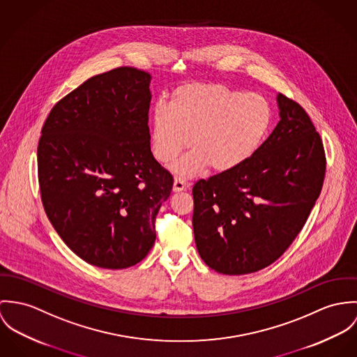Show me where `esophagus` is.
Instances as JSON below:
<instances>
[{"instance_id": "esophagus-1", "label": "esophagus", "mask_w": 357, "mask_h": 357, "mask_svg": "<svg viewBox=\"0 0 357 357\" xmlns=\"http://www.w3.org/2000/svg\"><path fill=\"white\" fill-rule=\"evenodd\" d=\"M188 189H189V182L176 176L175 181H174V192H183V190H188Z\"/></svg>"}]
</instances>
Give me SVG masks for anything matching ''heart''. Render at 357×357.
Here are the masks:
<instances>
[{
  "label": "heart",
  "mask_w": 357,
  "mask_h": 357,
  "mask_svg": "<svg viewBox=\"0 0 357 357\" xmlns=\"http://www.w3.org/2000/svg\"><path fill=\"white\" fill-rule=\"evenodd\" d=\"M273 107L256 93L226 84L195 83L178 89L169 107L159 102L152 116V152L169 162L190 145L195 148L174 164L193 176L206 165L215 172L236 169L250 159L273 124Z\"/></svg>",
  "instance_id": "1"
}]
</instances>
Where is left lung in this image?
Here are the masks:
<instances>
[{
	"label": "left lung",
	"instance_id": "8db88e82",
	"mask_svg": "<svg viewBox=\"0 0 357 357\" xmlns=\"http://www.w3.org/2000/svg\"><path fill=\"white\" fill-rule=\"evenodd\" d=\"M280 120L236 169L193 186V230L208 267L226 275L273 264L304 227L326 174L321 138L305 109L278 96Z\"/></svg>",
	"mask_w": 357,
	"mask_h": 357
}]
</instances>
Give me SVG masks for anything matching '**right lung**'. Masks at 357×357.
<instances>
[{
    "label": "right lung",
    "mask_w": 357,
    "mask_h": 357,
    "mask_svg": "<svg viewBox=\"0 0 357 357\" xmlns=\"http://www.w3.org/2000/svg\"><path fill=\"white\" fill-rule=\"evenodd\" d=\"M151 75L119 67L61 98L43 123L38 182L45 212L86 263L135 266L156 239V216L174 178L153 158Z\"/></svg>",
    "instance_id": "add662e5"
}]
</instances>
